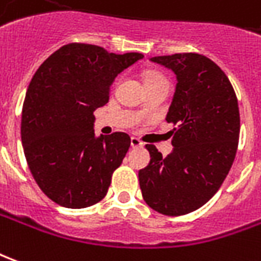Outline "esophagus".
<instances>
[{
    "label": "esophagus",
    "instance_id": "obj_1",
    "mask_svg": "<svg viewBox=\"0 0 261 261\" xmlns=\"http://www.w3.org/2000/svg\"><path fill=\"white\" fill-rule=\"evenodd\" d=\"M130 146H132L134 149H139V147L143 146V142L138 139V138H130Z\"/></svg>",
    "mask_w": 261,
    "mask_h": 261
}]
</instances>
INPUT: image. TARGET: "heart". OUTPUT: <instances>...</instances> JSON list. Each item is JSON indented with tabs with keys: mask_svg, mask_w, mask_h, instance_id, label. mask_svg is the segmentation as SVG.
Segmentation results:
<instances>
[{
	"mask_svg": "<svg viewBox=\"0 0 261 261\" xmlns=\"http://www.w3.org/2000/svg\"><path fill=\"white\" fill-rule=\"evenodd\" d=\"M154 80H164V77H162L160 74H147L146 75L145 83H147V81H154Z\"/></svg>",
	"mask_w": 261,
	"mask_h": 261,
	"instance_id": "b5f03b06",
	"label": "heart"
}]
</instances>
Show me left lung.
Returning a JSON list of instances; mask_svg holds the SVG:
<instances>
[{
	"label": "left lung",
	"instance_id": "obj_1",
	"mask_svg": "<svg viewBox=\"0 0 261 261\" xmlns=\"http://www.w3.org/2000/svg\"><path fill=\"white\" fill-rule=\"evenodd\" d=\"M171 70L177 84L166 121L173 151L146 145L150 162L139 170L146 204L163 215H184L206 204L232 167L240 132L238 98L219 66L198 53L151 57Z\"/></svg>",
	"mask_w": 261,
	"mask_h": 261
}]
</instances>
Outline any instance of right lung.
<instances>
[{
	"label": "right lung",
	"mask_w": 261,
	"mask_h": 261,
	"mask_svg": "<svg viewBox=\"0 0 261 261\" xmlns=\"http://www.w3.org/2000/svg\"><path fill=\"white\" fill-rule=\"evenodd\" d=\"M140 59L142 53L70 43L36 70L22 108V146L33 178L56 204L80 210L108 193L130 138L97 136L94 111L108 102L116 75Z\"/></svg>",
	"instance_id": "obj_1"
}]
</instances>
